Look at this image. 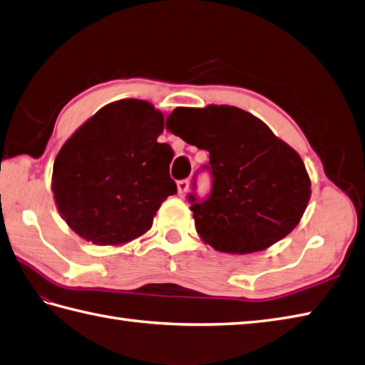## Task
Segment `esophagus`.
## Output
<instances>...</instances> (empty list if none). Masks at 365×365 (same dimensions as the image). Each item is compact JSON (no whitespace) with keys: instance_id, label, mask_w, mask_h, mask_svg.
I'll return each mask as SVG.
<instances>
[{"instance_id":"1","label":"esophagus","mask_w":365,"mask_h":365,"mask_svg":"<svg viewBox=\"0 0 365 365\" xmlns=\"http://www.w3.org/2000/svg\"><path fill=\"white\" fill-rule=\"evenodd\" d=\"M188 188H190V182L188 180H178L177 182V190H178V195H180V196L187 195Z\"/></svg>"}]
</instances>
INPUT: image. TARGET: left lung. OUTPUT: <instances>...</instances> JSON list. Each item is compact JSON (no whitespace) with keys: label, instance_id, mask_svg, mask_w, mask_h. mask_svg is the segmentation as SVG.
Returning a JSON list of instances; mask_svg holds the SVG:
<instances>
[{"label":"left lung","instance_id":"obj_1","mask_svg":"<svg viewBox=\"0 0 365 365\" xmlns=\"http://www.w3.org/2000/svg\"><path fill=\"white\" fill-rule=\"evenodd\" d=\"M174 135L210 153L212 191L188 200L196 230L216 251L251 254L298 226L311 199L304 163L265 123L240 108H175ZM169 115V118H170ZM196 188V183H195Z\"/></svg>","mask_w":365,"mask_h":365}]
</instances>
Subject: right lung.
<instances>
[{
	"mask_svg": "<svg viewBox=\"0 0 365 365\" xmlns=\"http://www.w3.org/2000/svg\"><path fill=\"white\" fill-rule=\"evenodd\" d=\"M163 113L144 100H119L84 122L61 147L51 190L61 216L98 246L128 243L152 227L163 200L177 192L174 152L157 138Z\"/></svg>",
	"mask_w": 365,
	"mask_h": 365,
	"instance_id": "right-lung-1",
	"label": "right lung"
}]
</instances>
